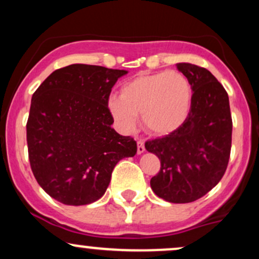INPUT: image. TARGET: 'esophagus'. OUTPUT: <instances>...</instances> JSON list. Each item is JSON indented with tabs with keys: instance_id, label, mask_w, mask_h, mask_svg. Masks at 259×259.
Returning a JSON list of instances; mask_svg holds the SVG:
<instances>
[{
	"instance_id": "34e87169",
	"label": "esophagus",
	"mask_w": 259,
	"mask_h": 259,
	"mask_svg": "<svg viewBox=\"0 0 259 259\" xmlns=\"http://www.w3.org/2000/svg\"><path fill=\"white\" fill-rule=\"evenodd\" d=\"M145 152V142L144 141H138V154H141Z\"/></svg>"
}]
</instances>
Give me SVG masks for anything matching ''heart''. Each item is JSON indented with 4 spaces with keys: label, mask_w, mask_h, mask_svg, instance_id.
<instances>
[{
    "label": "heart",
    "mask_w": 259,
    "mask_h": 259,
    "mask_svg": "<svg viewBox=\"0 0 259 259\" xmlns=\"http://www.w3.org/2000/svg\"><path fill=\"white\" fill-rule=\"evenodd\" d=\"M192 106V86L185 74L170 70L140 74L125 82L119 97L112 95L107 108L123 133L135 127L136 115L153 136H168L186 123Z\"/></svg>",
    "instance_id": "b5f03b06"
}]
</instances>
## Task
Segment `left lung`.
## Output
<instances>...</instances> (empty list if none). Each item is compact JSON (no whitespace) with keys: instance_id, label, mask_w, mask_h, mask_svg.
<instances>
[{"instance_id":"left-lung-1","label":"left lung","mask_w":259,"mask_h":259,"mask_svg":"<svg viewBox=\"0 0 259 259\" xmlns=\"http://www.w3.org/2000/svg\"><path fill=\"white\" fill-rule=\"evenodd\" d=\"M192 86V106L178 132L147 141L145 147L160 160L151 189L171 203L194 202L214 187L227 170L231 148L229 96L206 68L178 63Z\"/></svg>"}]
</instances>
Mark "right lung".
<instances>
[{
    "instance_id": "1",
    "label": "right lung",
    "mask_w": 259,
    "mask_h": 259,
    "mask_svg": "<svg viewBox=\"0 0 259 259\" xmlns=\"http://www.w3.org/2000/svg\"><path fill=\"white\" fill-rule=\"evenodd\" d=\"M126 73L70 64L55 70L32 95L26 124L31 170L38 185L61 203L97 201L117 163L136 154V141L113 129L107 108L112 88Z\"/></svg>"
}]
</instances>
